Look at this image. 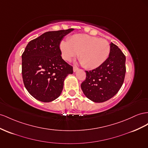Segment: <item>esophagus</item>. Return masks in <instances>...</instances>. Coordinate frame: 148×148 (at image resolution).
I'll list each match as a JSON object with an SVG mask.
<instances>
[{
  "instance_id": "esophagus-1",
  "label": "esophagus",
  "mask_w": 148,
  "mask_h": 148,
  "mask_svg": "<svg viewBox=\"0 0 148 148\" xmlns=\"http://www.w3.org/2000/svg\"><path fill=\"white\" fill-rule=\"evenodd\" d=\"M78 70V68L77 66H73V71H74V72L77 71Z\"/></svg>"
}]
</instances>
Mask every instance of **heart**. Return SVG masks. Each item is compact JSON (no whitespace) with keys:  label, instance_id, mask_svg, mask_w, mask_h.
<instances>
[{"label":"heart","instance_id":"heart-1","mask_svg":"<svg viewBox=\"0 0 148 148\" xmlns=\"http://www.w3.org/2000/svg\"><path fill=\"white\" fill-rule=\"evenodd\" d=\"M60 47L65 60L70 61L78 53L79 61L86 69L101 66L111 51L110 43L106 40L86 34H75L69 41H62Z\"/></svg>","mask_w":148,"mask_h":148}]
</instances>
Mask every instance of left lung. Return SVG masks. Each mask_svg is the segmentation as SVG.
<instances>
[{
  "mask_svg": "<svg viewBox=\"0 0 148 148\" xmlns=\"http://www.w3.org/2000/svg\"><path fill=\"white\" fill-rule=\"evenodd\" d=\"M109 57L97 69L86 71L81 84L83 93L90 100L101 103L116 94L124 82L126 57L117 45L111 43Z\"/></svg>",
  "mask_w": 148,
  "mask_h": 148,
  "instance_id": "8db88e82",
  "label": "left lung"
}]
</instances>
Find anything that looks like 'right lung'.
I'll return each instance as SVG.
<instances>
[{"instance_id": "right-lung-1", "label": "right lung", "mask_w": 148, "mask_h": 148, "mask_svg": "<svg viewBox=\"0 0 148 148\" xmlns=\"http://www.w3.org/2000/svg\"><path fill=\"white\" fill-rule=\"evenodd\" d=\"M73 29L47 32L29 42L22 55L25 87L35 99L50 102L60 95L66 76L73 66L62 58L60 44Z\"/></svg>"}]
</instances>
